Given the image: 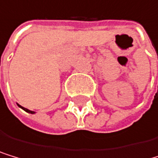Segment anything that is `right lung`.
Masks as SVG:
<instances>
[{"label":"right lung","instance_id":"right-lung-1","mask_svg":"<svg viewBox=\"0 0 158 158\" xmlns=\"http://www.w3.org/2000/svg\"><path fill=\"white\" fill-rule=\"evenodd\" d=\"M20 107H21V108H23L24 110L26 111V112H29V113H34V111H31V110H29V109H27V108H24V107H22V106H20Z\"/></svg>","mask_w":158,"mask_h":158}]
</instances>
